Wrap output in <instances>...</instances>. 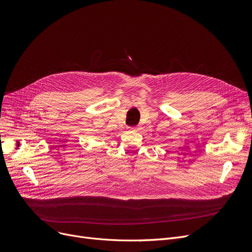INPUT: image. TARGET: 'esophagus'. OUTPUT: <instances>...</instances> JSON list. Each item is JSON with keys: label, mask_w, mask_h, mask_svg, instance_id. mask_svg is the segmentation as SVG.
<instances>
[{"label": "esophagus", "mask_w": 252, "mask_h": 252, "mask_svg": "<svg viewBox=\"0 0 252 252\" xmlns=\"http://www.w3.org/2000/svg\"><path fill=\"white\" fill-rule=\"evenodd\" d=\"M129 129L132 130V131H138L139 127H137V126H135V127H129Z\"/></svg>", "instance_id": "obj_1"}]
</instances>
